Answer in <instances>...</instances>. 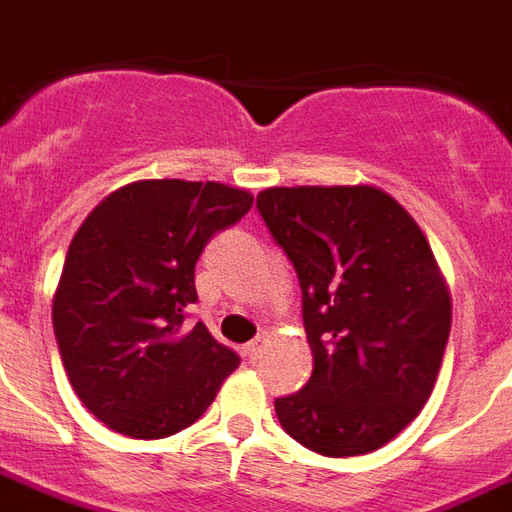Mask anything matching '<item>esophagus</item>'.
Returning a JSON list of instances; mask_svg holds the SVG:
<instances>
[{
    "label": "esophagus",
    "mask_w": 512,
    "mask_h": 512,
    "mask_svg": "<svg viewBox=\"0 0 512 512\" xmlns=\"http://www.w3.org/2000/svg\"><path fill=\"white\" fill-rule=\"evenodd\" d=\"M265 351V341L263 338H255V341H249L247 346H244V354L249 357V362H257L260 357H263Z\"/></svg>",
    "instance_id": "1"
}]
</instances>
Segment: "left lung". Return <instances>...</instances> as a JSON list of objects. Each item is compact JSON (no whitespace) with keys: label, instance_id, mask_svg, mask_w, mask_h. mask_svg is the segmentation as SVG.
<instances>
[{"label":"left lung","instance_id":"8db88e82","mask_svg":"<svg viewBox=\"0 0 512 512\" xmlns=\"http://www.w3.org/2000/svg\"><path fill=\"white\" fill-rule=\"evenodd\" d=\"M257 212L298 273L314 354L276 416L317 454H370L419 416L446 354L451 298L432 249L370 185L268 187Z\"/></svg>","mask_w":512,"mask_h":512}]
</instances>
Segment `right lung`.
<instances>
[{
  "label": "right lung",
  "mask_w": 512,
  "mask_h": 512,
  "mask_svg": "<svg viewBox=\"0 0 512 512\" xmlns=\"http://www.w3.org/2000/svg\"><path fill=\"white\" fill-rule=\"evenodd\" d=\"M249 209L239 187L144 179L107 195L74 233L53 333L69 384L109 429L169 438L201 419L239 368L236 351L185 317L198 257Z\"/></svg>",
  "instance_id": "add662e5"
}]
</instances>
